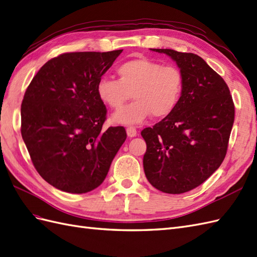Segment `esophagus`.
<instances>
[{"label":"esophagus","instance_id":"34e87169","mask_svg":"<svg viewBox=\"0 0 257 257\" xmlns=\"http://www.w3.org/2000/svg\"><path fill=\"white\" fill-rule=\"evenodd\" d=\"M126 131H127V135H128L129 138H134V137H136L137 134H138L137 129H136L135 127H131V126L128 127V128L126 129Z\"/></svg>","mask_w":257,"mask_h":257}]
</instances>
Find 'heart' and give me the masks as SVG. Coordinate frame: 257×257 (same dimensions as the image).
I'll return each mask as SVG.
<instances>
[{"label":"heart","mask_w":257,"mask_h":257,"mask_svg":"<svg viewBox=\"0 0 257 257\" xmlns=\"http://www.w3.org/2000/svg\"><path fill=\"white\" fill-rule=\"evenodd\" d=\"M115 79L102 78L96 84L101 102L111 109L122 108L111 117L115 123H141L148 117L165 118L178 106L185 90V76L174 65H162L148 57H137L117 66Z\"/></svg>","instance_id":"b5f03b06"}]
</instances>
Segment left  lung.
<instances>
[{
	"mask_svg": "<svg viewBox=\"0 0 257 257\" xmlns=\"http://www.w3.org/2000/svg\"><path fill=\"white\" fill-rule=\"evenodd\" d=\"M151 50L177 63L185 76V90L173 114L141 131L147 142L143 168L154 188L180 194L202 185L221 165L234 104L225 80L199 55Z\"/></svg>",
	"mask_w": 257,
	"mask_h": 257,
	"instance_id": "8db88e82",
	"label": "left lung"
}]
</instances>
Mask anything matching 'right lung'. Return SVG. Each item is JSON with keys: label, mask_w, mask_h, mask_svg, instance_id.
I'll return each mask as SVG.
<instances>
[{"label": "right lung", "mask_w": 257, "mask_h": 257, "mask_svg": "<svg viewBox=\"0 0 257 257\" xmlns=\"http://www.w3.org/2000/svg\"><path fill=\"white\" fill-rule=\"evenodd\" d=\"M122 50L72 52L45 63L22 103V137L35 168L51 186L87 193L106 177L127 138L123 127L102 129L106 107L96 84Z\"/></svg>", "instance_id": "obj_1"}]
</instances>
